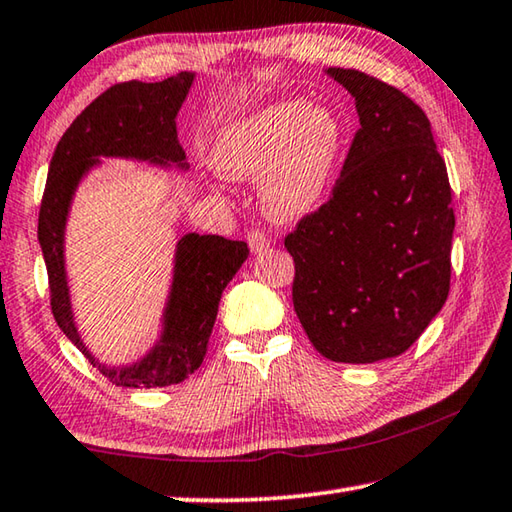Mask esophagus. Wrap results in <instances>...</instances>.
<instances>
[{
  "label": "esophagus",
  "instance_id": "esophagus-1",
  "mask_svg": "<svg viewBox=\"0 0 512 512\" xmlns=\"http://www.w3.org/2000/svg\"><path fill=\"white\" fill-rule=\"evenodd\" d=\"M246 241H248L250 253H253V255L262 253V250H266L268 246H271V239H268L264 232H259V230H250L248 235H246Z\"/></svg>",
  "mask_w": 512,
  "mask_h": 512
}]
</instances>
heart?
<instances>
[{"label":"heart","instance_id":"obj_1","mask_svg":"<svg viewBox=\"0 0 512 512\" xmlns=\"http://www.w3.org/2000/svg\"><path fill=\"white\" fill-rule=\"evenodd\" d=\"M345 146L341 117L327 106L280 101L230 124L212 151L225 178L259 180L273 221H298L323 203Z\"/></svg>","mask_w":512,"mask_h":512}]
</instances>
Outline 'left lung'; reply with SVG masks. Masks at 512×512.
<instances>
[{
	"mask_svg": "<svg viewBox=\"0 0 512 512\" xmlns=\"http://www.w3.org/2000/svg\"><path fill=\"white\" fill-rule=\"evenodd\" d=\"M327 76L354 97L361 128L327 203L284 237L293 309L323 357L375 363L409 350L445 305L452 187L418 103L359 69Z\"/></svg>",
	"mask_w": 512,
	"mask_h": 512,
	"instance_id": "1",
	"label": "left lung"
}]
</instances>
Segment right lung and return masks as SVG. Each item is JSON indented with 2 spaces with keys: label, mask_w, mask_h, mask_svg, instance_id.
Here are the masks:
<instances>
[{
  "label": "right lung",
  "mask_w": 512,
  "mask_h": 512,
  "mask_svg": "<svg viewBox=\"0 0 512 512\" xmlns=\"http://www.w3.org/2000/svg\"><path fill=\"white\" fill-rule=\"evenodd\" d=\"M192 83V72H180L160 83L112 85L72 121L49 164L38 241L49 275L51 314L67 339L115 386L158 388L180 384L192 375L207 352L221 293L248 257L244 241L189 232L176 246L162 334L149 354L131 366L110 368L94 359L81 341L65 273V225L76 187L101 162L99 158H131L187 169L176 115Z\"/></svg>",
  "instance_id": "1"
}]
</instances>
